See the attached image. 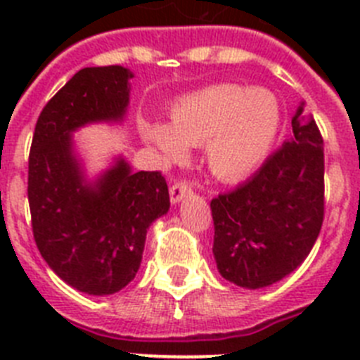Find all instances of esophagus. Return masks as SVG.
<instances>
[{
    "label": "esophagus",
    "instance_id": "34e87169",
    "mask_svg": "<svg viewBox=\"0 0 360 360\" xmlns=\"http://www.w3.org/2000/svg\"><path fill=\"white\" fill-rule=\"evenodd\" d=\"M191 193H193V191H191V187L187 186L186 182L173 184V186H171V189H169L171 203H174V205H176V203L182 202V200L186 198V196H189Z\"/></svg>",
    "mask_w": 360,
    "mask_h": 360
}]
</instances>
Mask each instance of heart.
Listing matches in <instances>:
<instances>
[{
    "mask_svg": "<svg viewBox=\"0 0 360 360\" xmlns=\"http://www.w3.org/2000/svg\"><path fill=\"white\" fill-rule=\"evenodd\" d=\"M281 126V104L266 88L203 86L171 108V124L144 122L142 131L167 160H180L187 146L205 144V164L219 180L249 176L269 157Z\"/></svg>",
    "mask_w": 360,
    "mask_h": 360,
    "instance_id": "1",
    "label": "heart"
}]
</instances>
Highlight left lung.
I'll return each instance as SVG.
<instances>
[{"label": "left lung", "instance_id": "left-lung-1", "mask_svg": "<svg viewBox=\"0 0 360 360\" xmlns=\"http://www.w3.org/2000/svg\"><path fill=\"white\" fill-rule=\"evenodd\" d=\"M294 135L252 178L211 202L218 272L238 287H270L307 259L324 216L323 136L304 103Z\"/></svg>", "mask_w": 360, "mask_h": 360}]
</instances>
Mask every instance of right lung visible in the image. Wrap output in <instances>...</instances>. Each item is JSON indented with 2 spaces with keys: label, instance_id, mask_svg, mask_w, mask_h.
I'll return each instance as SVG.
<instances>
[{
  "label": "right lung",
  "instance_id": "add662e5",
  "mask_svg": "<svg viewBox=\"0 0 360 360\" xmlns=\"http://www.w3.org/2000/svg\"><path fill=\"white\" fill-rule=\"evenodd\" d=\"M124 66L79 70L43 108L28 158L32 231L44 262L66 285L90 295L122 290L139 272L146 234L169 211L158 171L133 173L124 157L88 178L73 133L120 124L129 104Z\"/></svg>",
  "mask_w": 360,
  "mask_h": 360
}]
</instances>
